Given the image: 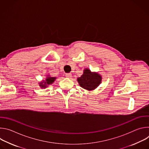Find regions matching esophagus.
<instances>
[{
	"mask_svg": "<svg viewBox=\"0 0 149 149\" xmlns=\"http://www.w3.org/2000/svg\"><path fill=\"white\" fill-rule=\"evenodd\" d=\"M65 76L67 78H71L72 77V74L71 73H68V74H65Z\"/></svg>",
	"mask_w": 149,
	"mask_h": 149,
	"instance_id": "esophagus-1",
	"label": "esophagus"
}]
</instances>
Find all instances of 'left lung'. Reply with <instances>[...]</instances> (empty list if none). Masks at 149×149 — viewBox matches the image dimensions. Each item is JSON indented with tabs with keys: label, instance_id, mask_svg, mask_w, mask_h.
Masks as SVG:
<instances>
[{
	"label": "left lung",
	"instance_id": "obj_1",
	"mask_svg": "<svg viewBox=\"0 0 149 149\" xmlns=\"http://www.w3.org/2000/svg\"><path fill=\"white\" fill-rule=\"evenodd\" d=\"M84 74L77 80L79 86L87 90H93L97 88L101 81V77L97 73H93L90 70L86 69Z\"/></svg>",
	"mask_w": 149,
	"mask_h": 149
}]
</instances>
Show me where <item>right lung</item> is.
<instances>
[{
  "label": "right lung",
  "mask_w": 149,
  "mask_h": 149,
  "mask_svg": "<svg viewBox=\"0 0 149 149\" xmlns=\"http://www.w3.org/2000/svg\"><path fill=\"white\" fill-rule=\"evenodd\" d=\"M56 78L55 77H47V78L46 79V81L44 82H42V83H40V86L41 87V88H45L47 86V84H52L54 81L55 80ZM43 82H45L44 84H42V83Z\"/></svg>",
  "instance_id": "right-lung-1"
}]
</instances>
